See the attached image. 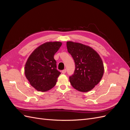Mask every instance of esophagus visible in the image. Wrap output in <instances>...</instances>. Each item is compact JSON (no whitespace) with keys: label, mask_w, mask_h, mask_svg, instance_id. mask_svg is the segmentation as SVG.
Wrapping results in <instances>:
<instances>
[{"label":"esophagus","mask_w":130,"mask_h":130,"mask_svg":"<svg viewBox=\"0 0 130 130\" xmlns=\"http://www.w3.org/2000/svg\"><path fill=\"white\" fill-rule=\"evenodd\" d=\"M66 73V69H64V70H62V74H65Z\"/></svg>","instance_id":"1"}]
</instances>
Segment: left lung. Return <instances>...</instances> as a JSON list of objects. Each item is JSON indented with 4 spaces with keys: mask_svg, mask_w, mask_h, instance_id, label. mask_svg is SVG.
<instances>
[{
    "mask_svg": "<svg viewBox=\"0 0 130 130\" xmlns=\"http://www.w3.org/2000/svg\"><path fill=\"white\" fill-rule=\"evenodd\" d=\"M67 47L75 64L74 74L69 77L70 84L78 91H90L99 84L104 75L101 58L91 47L80 43L68 41Z\"/></svg>",
    "mask_w": 130,
    "mask_h": 130,
    "instance_id": "1",
    "label": "left lung"
}]
</instances>
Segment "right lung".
<instances>
[{
    "instance_id": "add662e5",
    "label": "right lung",
    "mask_w": 130,
    "mask_h": 130,
    "mask_svg": "<svg viewBox=\"0 0 130 130\" xmlns=\"http://www.w3.org/2000/svg\"><path fill=\"white\" fill-rule=\"evenodd\" d=\"M61 45V42L43 43L27 59L24 68L25 76L38 91H48L55 86L61 73L56 69L54 56Z\"/></svg>"
}]
</instances>
